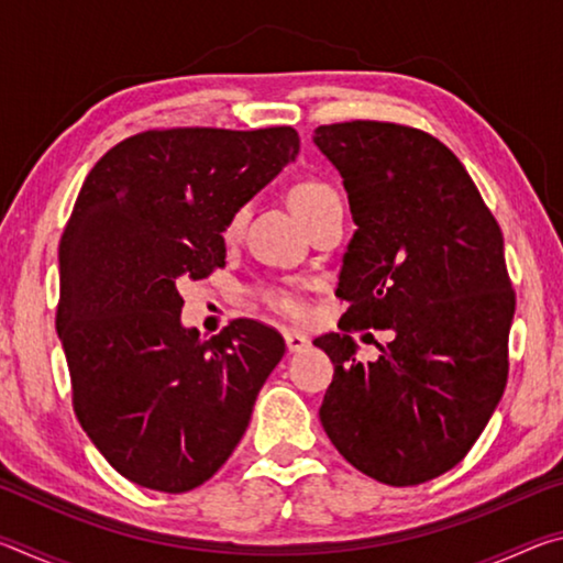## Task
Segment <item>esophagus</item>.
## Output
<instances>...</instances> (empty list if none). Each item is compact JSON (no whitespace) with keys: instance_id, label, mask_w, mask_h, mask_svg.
<instances>
[{"instance_id":"esophagus-1","label":"esophagus","mask_w":563,"mask_h":563,"mask_svg":"<svg viewBox=\"0 0 563 563\" xmlns=\"http://www.w3.org/2000/svg\"><path fill=\"white\" fill-rule=\"evenodd\" d=\"M285 345H288L290 352H302V350L310 347V340L298 330H288V332H285Z\"/></svg>"}]
</instances>
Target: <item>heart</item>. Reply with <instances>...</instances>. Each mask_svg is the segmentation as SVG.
I'll use <instances>...</instances> for the list:
<instances>
[{"label":"heart","instance_id":"obj_1","mask_svg":"<svg viewBox=\"0 0 563 563\" xmlns=\"http://www.w3.org/2000/svg\"><path fill=\"white\" fill-rule=\"evenodd\" d=\"M340 196L338 190L328 186L325 180H318V178H308V180H300L298 186L290 190V203H292V211L298 213V218L302 223H308L312 216H318L322 208H328L330 203H338ZM245 221V211H238L231 221H228L225 233L228 235H235L241 231V225ZM268 302L273 305L275 310L285 312V316H292L298 318L302 312V302L295 292L290 290H273L268 292Z\"/></svg>","mask_w":563,"mask_h":563}]
</instances>
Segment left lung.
<instances>
[{
  "instance_id": "8db88e82",
  "label": "left lung",
  "mask_w": 563,
  "mask_h": 563,
  "mask_svg": "<svg viewBox=\"0 0 563 563\" xmlns=\"http://www.w3.org/2000/svg\"><path fill=\"white\" fill-rule=\"evenodd\" d=\"M312 144L342 176L357 231L342 255V332L312 345L335 377L320 422L338 452L389 487L452 470L507 387L514 298L504 238L450 148L383 121L318 126ZM394 332L375 363L350 329Z\"/></svg>"
}]
</instances>
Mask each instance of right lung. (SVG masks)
Instances as JSON below:
<instances>
[{"label":"right lung","mask_w":563,"mask_h":563,"mask_svg":"<svg viewBox=\"0 0 563 563\" xmlns=\"http://www.w3.org/2000/svg\"><path fill=\"white\" fill-rule=\"evenodd\" d=\"M290 126L136 133L89 170L59 243L74 412L133 484L180 494L221 470L285 342L255 320L184 328L180 280L225 265L228 221L292 164Z\"/></svg>","instance_id":"1"}]
</instances>
